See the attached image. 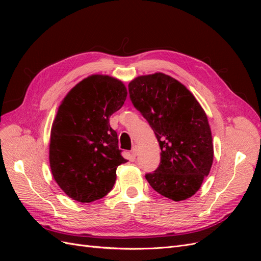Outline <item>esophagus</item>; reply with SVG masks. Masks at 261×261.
Here are the masks:
<instances>
[{
	"instance_id": "1",
	"label": "esophagus",
	"mask_w": 261,
	"mask_h": 261,
	"mask_svg": "<svg viewBox=\"0 0 261 261\" xmlns=\"http://www.w3.org/2000/svg\"><path fill=\"white\" fill-rule=\"evenodd\" d=\"M137 153H138V147H137V145H134V147H133V149H132V154H133L134 156H136Z\"/></svg>"
}]
</instances>
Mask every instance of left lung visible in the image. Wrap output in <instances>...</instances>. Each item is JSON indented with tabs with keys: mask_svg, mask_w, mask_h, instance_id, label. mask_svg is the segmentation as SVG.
Instances as JSON below:
<instances>
[{
	"mask_svg": "<svg viewBox=\"0 0 261 261\" xmlns=\"http://www.w3.org/2000/svg\"><path fill=\"white\" fill-rule=\"evenodd\" d=\"M128 90L134 107L151 126L161 148L160 165L146 174L148 183L173 201L191 198L213 162L206 112L183 84L163 73L134 78Z\"/></svg>",
	"mask_w": 261,
	"mask_h": 261,
	"instance_id": "8db88e82",
	"label": "left lung"
}]
</instances>
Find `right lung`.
Masks as SVG:
<instances>
[{"mask_svg":"<svg viewBox=\"0 0 261 261\" xmlns=\"http://www.w3.org/2000/svg\"><path fill=\"white\" fill-rule=\"evenodd\" d=\"M127 97L123 82L91 75L62 100L52 123L49 160L52 175L69 198L91 202L111 192L118 165L127 162L118 150L109 118Z\"/></svg>","mask_w":261,"mask_h":261,"instance_id":"right-lung-1","label":"right lung"}]
</instances>
